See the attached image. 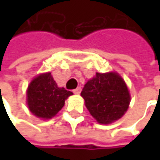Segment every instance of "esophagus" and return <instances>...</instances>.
Segmentation results:
<instances>
[{
  "instance_id": "esophagus-1",
  "label": "esophagus",
  "mask_w": 160,
  "mask_h": 160,
  "mask_svg": "<svg viewBox=\"0 0 160 160\" xmlns=\"http://www.w3.org/2000/svg\"><path fill=\"white\" fill-rule=\"evenodd\" d=\"M80 91H81L80 87H78V88H76L75 90H73V92H74L75 94H80Z\"/></svg>"
}]
</instances>
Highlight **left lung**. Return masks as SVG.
Here are the masks:
<instances>
[{
  "label": "left lung",
  "instance_id": "left-lung-1",
  "mask_svg": "<svg viewBox=\"0 0 160 160\" xmlns=\"http://www.w3.org/2000/svg\"><path fill=\"white\" fill-rule=\"evenodd\" d=\"M80 95L90 114L100 124L119 119L131 102L128 87L117 72L96 73L84 85Z\"/></svg>",
  "mask_w": 160,
  "mask_h": 160
}]
</instances>
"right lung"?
Listing matches in <instances>:
<instances>
[{"label":"right lung","mask_w":160,"mask_h":160,"mask_svg":"<svg viewBox=\"0 0 160 160\" xmlns=\"http://www.w3.org/2000/svg\"><path fill=\"white\" fill-rule=\"evenodd\" d=\"M73 92L57 86L50 72L40 74L29 83L27 90V104L30 112L48 119L62 109L65 100Z\"/></svg>","instance_id":"1"}]
</instances>
